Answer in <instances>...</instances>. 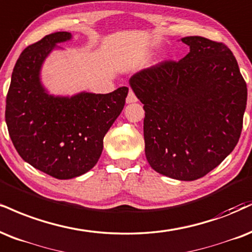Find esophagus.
Segmentation results:
<instances>
[{"instance_id":"esophagus-1","label":"esophagus","mask_w":252,"mask_h":252,"mask_svg":"<svg viewBox=\"0 0 252 252\" xmlns=\"http://www.w3.org/2000/svg\"><path fill=\"white\" fill-rule=\"evenodd\" d=\"M135 102H137V97H136L132 90H130L128 93V96H126V103H135Z\"/></svg>"}]
</instances>
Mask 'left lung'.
Instances as JSON below:
<instances>
[{"label":"left lung","instance_id":"1","mask_svg":"<svg viewBox=\"0 0 252 252\" xmlns=\"http://www.w3.org/2000/svg\"><path fill=\"white\" fill-rule=\"evenodd\" d=\"M190 51L130 78L144 104L145 156L154 170L195 181L235 149L243 128L248 89L237 61L222 42L188 36Z\"/></svg>","mask_w":252,"mask_h":252}]
</instances>
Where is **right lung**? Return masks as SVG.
<instances>
[{"label": "right lung", "mask_w": 252, "mask_h": 252, "mask_svg": "<svg viewBox=\"0 0 252 252\" xmlns=\"http://www.w3.org/2000/svg\"><path fill=\"white\" fill-rule=\"evenodd\" d=\"M71 34L44 36L22 51L11 75L5 122L19 155L57 180H69L93 169L101 156L103 138L123 110L128 88L109 94L49 95L39 80L42 63L57 43Z\"/></svg>", "instance_id": "obj_1"}]
</instances>
